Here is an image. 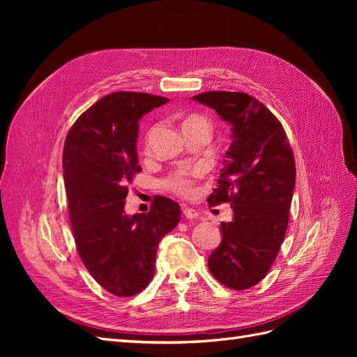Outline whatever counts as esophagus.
<instances>
[{
    "label": "esophagus",
    "mask_w": 357,
    "mask_h": 357,
    "mask_svg": "<svg viewBox=\"0 0 357 357\" xmlns=\"http://www.w3.org/2000/svg\"><path fill=\"white\" fill-rule=\"evenodd\" d=\"M181 211H183V215H185L186 219H197L198 218V211L190 208V207H183Z\"/></svg>",
    "instance_id": "34e87169"
}]
</instances>
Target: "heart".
<instances>
[{"instance_id":"1","label":"heart","mask_w":357,"mask_h":357,"mask_svg":"<svg viewBox=\"0 0 357 357\" xmlns=\"http://www.w3.org/2000/svg\"><path fill=\"white\" fill-rule=\"evenodd\" d=\"M201 123L208 125L204 117L193 114L186 119L183 126H185V129H186L193 125H201ZM153 134H155V128H152L147 132L146 146H149ZM199 172H201L199 168H178V169H174L172 172H169V174L164 180H162V185H164V188L167 190L176 193V195H178V197H189L190 193H193V190H195V178L198 177Z\"/></svg>"}]
</instances>
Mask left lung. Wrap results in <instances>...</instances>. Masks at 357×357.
<instances>
[{"instance_id": "1", "label": "left lung", "mask_w": 357, "mask_h": 357, "mask_svg": "<svg viewBox=\"0 0 357 357\" xmlns=\"http://www.w3.org/2000/svg\"><path fill=\"white\" fill-rule=\"evenodd\" d=\"M232 126L210 207L228 202L232 222H222V243L208 257L215 280L234 290L256 286L282 247L295 189V156L283 125L244 92L211 91L193 96Z\"/></svg>"}]
</instances>
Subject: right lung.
<instances>
[{"label": "right lung", "instance_id": "right-lung-1", "mask_svg": "<svg viewBox=\"0 0 357 357\" xmlns=\"http://www.w3.org/2000/svg\"><path fill=\"white\" fill-rule=\"evenodd\" d=\"M168 98L113 92L79 116L63 144V180L75 247L95 282L134 296L155 275L159 241L180 222L178 204L156 197L149 213L125 214L128 186L142 171L138 121Z\"/></svg>", "mask_w": 357, "mask_h": 357}]
</instances>
